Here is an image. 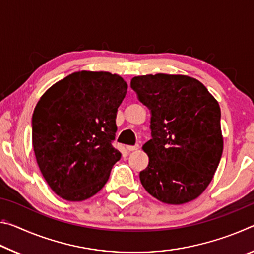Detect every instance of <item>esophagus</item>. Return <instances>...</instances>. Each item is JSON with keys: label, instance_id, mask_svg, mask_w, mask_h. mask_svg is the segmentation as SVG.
Instances as JSON below:
<instances>
[{"label": "esophagus", "instance_id": "1", "mask_svg": "<svg viewBox=\"0 0 254 254\" xmlns=\"http://www.w3.org/2000/svg\"><path fill=\"white\" fill-rule=\"evenodd\" d=\"M127 151H135V150L139 149V144H135V145H127Z\"/></svg>", "mask_w": 254, "mask_h": 254}]
</instances>
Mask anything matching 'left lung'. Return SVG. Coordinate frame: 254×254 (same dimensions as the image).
<instances>
[{"mask_svg": "<svg viewBox=\"0 0 254 254\" xmlns=\"http://www.w3.org/2000/svg\"><path fill=\"white\" fill-rule=\"evenodd\" d=\"M131 87L151 111V139L143 144L149 165L140 180L166 204L197 198L209 183L223 152L221 109L207 88L192 77L136 76Z\"/></svg>", "mask_w": 254, "mask_h": 254, "instance_id": "obj_1", "label": "left lung"}]
</instances>
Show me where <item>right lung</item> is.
<instances>
[{
  "mask_svg": "<svg viewBox=\"0 0 254 254\" xmlns=\"http://www.w3.org/2000/svg\"><path fill=\"white\" fill-rule=\"evenodd\" d=\"M127 84L107 71L81 70L57 81L32 115V145L47 184L62 198L81 201L101 190L121 152L112 142Z\"/></svg>",
  "mask_w": 254,
  "mask_h": 254,
  "instance_id": "right-lung-1",
  "label": "right lung"
}]
</instances>
